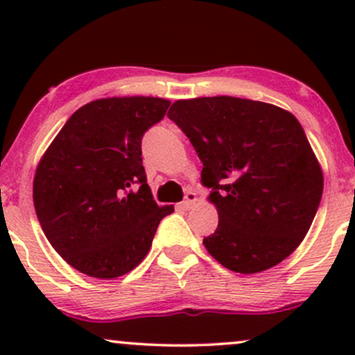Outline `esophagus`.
Wrapping results in <instances>:
<instances>
[{
    "instance_id": "esophagus-1",
    "label": "esophagus",
    "mask_w": 355,
    "mask_h": 355,
    "mask_svg": "<svg viewBox=\"0 0 355 355\" xmlns=\"http://www.w3.org/2000/svg\"><path fill=\"white\" fill-rule=\"evenodd\" d=\"M195 202H197V193L190 190V191H187V193H185V200L180 203V207L183 210H190L191 207L195 205Z\"/></svg>"
}]
</instances>
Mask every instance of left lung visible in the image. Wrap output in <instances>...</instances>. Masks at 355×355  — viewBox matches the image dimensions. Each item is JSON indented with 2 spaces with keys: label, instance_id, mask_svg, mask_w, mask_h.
Returning a JSON list of instances; mask_svg holds the SVG:
<instances>
[{
  "label": "left lung",
  "instance_id": "8db88e82",
  "mask_svg": "<svg viewBox=\"0 0 355 355\" xmlns=\"http://www.w3.org/2000/svg\"><path fill=\"white\" fill-rule=\"evenodd\" d=\"M168 118L190 138L211 189L218 227L209 254L239 274L277 266L300 245L324 175L299 120L275 105L235 96L177 100Z\"/></svg>",
  "mask_w": 355,
  "mask_h": 355
}]
</instances>
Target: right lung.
I'll list each match as a JSON object with an SVG mask.
<instances>
[{
    "instance_id": "right-lung-1",
    "label": "right lung",
    "mask_w": 355,
    "mask_h": 355,
    "mask_svg": "<svg viewBox=\"0 0 355 355\" xmlns=\"http://www.w3.org/2000/svg\"><path fill=\"white\" fill-rule=\"evenodd\" d=\"M168 107L153 96L89 101L68 118L36 166L40 225L81 274L105 280L128 274L173 211L153 200L141 164V137Z\"/></svg>"
}]
</instances>
